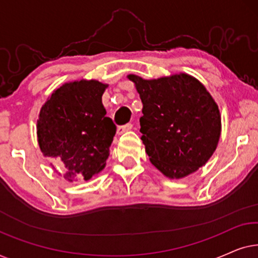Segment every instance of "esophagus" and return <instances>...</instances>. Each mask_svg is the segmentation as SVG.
Returning <instances> with one entry per match:
<instances>
[{"label": "esophagus", "instance_id": "obj_1", "mask_svg": "<svg viewBox=\"0 0 258 258\" xmlns=\"http://www.w3.org/2000/svg\"><path fill=\"white\" fill-rule=\"evenodd\" d=\"M132 129H133V124H132V123H128V124H125V125L118 126L117 134H118V135H122V134L129 132V130H132Z\"/></svg>", "mask_w": 258, "mask_h": 258}]
</instances>
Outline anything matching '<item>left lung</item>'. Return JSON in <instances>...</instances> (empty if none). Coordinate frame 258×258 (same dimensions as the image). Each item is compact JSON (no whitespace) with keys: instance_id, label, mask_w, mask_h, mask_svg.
<instances>
[{"instance_id":"left-lung-1","label":"left lung","mask_w":258,"mask_h":258,"mask_svg":"<svg viewBox=\"0 0 258 258\" xmlns=\"http://www.w3.org/2000/svg\"><path fill=\"white\" fill-rule=\"evenodd\" d=\"M128 79L143 103L140 132L151 163L169 178L185 177L206 164L221 136L220 110L206 87L188 74Z\"/></svg>"}]
</instances>
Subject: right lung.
<instances>
[{
    "label": "right lung",
    "instance_id": "obj_1",
    "mask_svg": "<svg viewBox=\"0 0 258 258\" xmlns=\"http://www.w3.org/2000/svg\"><path fill=\"white\" fill-rule=\"evenodd\" d=\"M107 87L95 80L64 83L41 108L38 146L44 156L61 160L63 177L70 182L88 181L105 167L116 134L102 104Z\"/></svg>",
    "mask_w": 258,
    "mask_h": 258
}]
</instances>
